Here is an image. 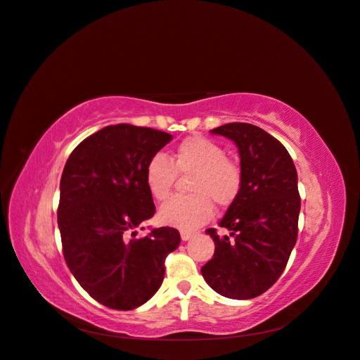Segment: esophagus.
Returning <instances> with one entry per match:
<instances>
[{
    "instance_id": "1",
    "label": "esophagus",
    "mask_w": 360,
    "mask_h": 360,
    "mask_svg": "<svg viewBox=\"0 0 360 360\" xmlns=\"http://www.w3.org/2000/svg\"><path fill=\"white\" fill-rule=\"evenodd\" d=\"M193 236H194V234L191 231H180V238H181V240H185V242L189 240Z\"/></svg>"
}]
</instances>
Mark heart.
<instances>
[{
  "instance_id": "obj_1",
  "label": "heart",
  "mask_w": 360,
  "mask_h": 360,
  "mask_svg": "<svg viewBox=\"0 0 360 360\" xmlns=\"http://www.w3.org/2000/svg\"><path fill=\"white\" fill-rule=\"evenodd\" d=\"M177 174H193L188 191L191 195L171 197L160 207L158 217L165 225L194 230L212 216V202L229 207L240 191V169L226 158L221 146L203 136H191L175 150L171 160L155 153L146 166L144 180L155 200L171 194Z\"/></svg>"
}]
</instances>
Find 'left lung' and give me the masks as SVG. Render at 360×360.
I'll return each mask as SVG.
<instances>
[{
  "mask_svg": "<svg viewBox=\"0 0 360 360\" xmlns=\"http://www.w3.org/2000/svg\"><path fill=\"white\" fill-rule=\"evenodd\" d=\"M211 134L236 144L242 183L219 222L229 233L207 230L216 248L200 272L221 295L250 300L276 283L297 242L298 175L284 146L253 124H225Z\"/></svg>",
  "mask_w": 360,
  "mask_h": 360,
  "instance_id": "1",
  "label": "left lung"
}]
</instances>
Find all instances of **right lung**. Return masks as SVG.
I'll return each instance as SVG.
<instances>
[{
	"instance_id": "add662e5",
	"label": "right lung",
	"mask_w": 360,
	"mask_h": 360,
	"mask_svg": "<svg viewBox=\"0 0 360 360\" xmlns=\"http://www.w3.org/2000/svg\"><path fill=\"white\" fill-rule=\"evenodd\" d=\"M171 139L149 127L107 126L85 138L63 167L57 224L65 261L84 290L110 309H135L155 295L166 255L180 244L171 226L135 238L155 214L146 166Z\"/></svg>"
}]
</instances>
